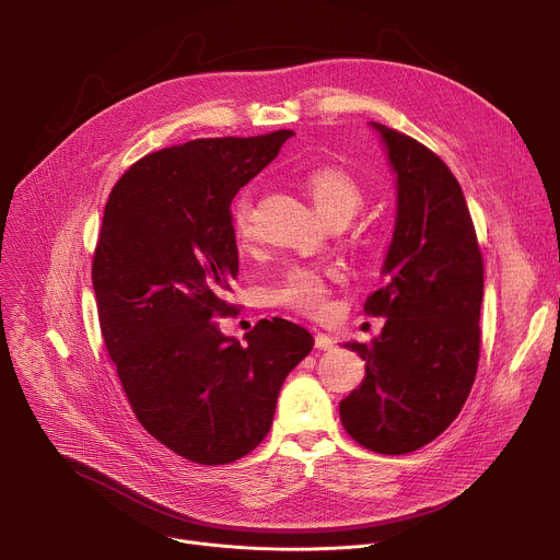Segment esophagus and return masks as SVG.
Wrapping results in <instances>:
<instances>
[{
	"label": "esophagus",
	"instance_id": "obj_1",
	"mask_svg": "<svg viewBox=\"0 0 560 560\" xmlns=\"http://www.w3.org/2000/svg\"><path fill=\"white\" fill-rule=\"evenodd\" d=\"M314 346H316L318 350H332V348L337 346V341H335L330 335H326V332H316V335H314Z\"/></svg>",
	"mask_w": 560,
	"mask_h": 560
}]
</instances>
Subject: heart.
Listing matches in <instances>:
<instances>
[{
    "label": "heart",
    "mask_w": 560,
    "mask_h": 560,
    "mask_svg": "<svg viewBox=\"0 0 560 560\" xmlns=\"http://www.w3.org/2000/svg\"><path fill=\"white\" fill-rule=\"evenodd\" d=\"M305 192L310 195L316 212L326 221L332 217H354L363 206V192L357 182L337 168H316L303 179ZM232 228L238 238H250L253 234V203L248 195L236 199L232 208ZM337 277L335 270L318 268H292L279 285L272 288L270 299L279 305L322 314L330 303V281Z\"/></svg>",
    "instance_id": "obj_1"
}]
</instances>
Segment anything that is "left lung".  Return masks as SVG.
Listing matches in <instances>:
<instances>
[{
    "instance_id": "obj_1",
    "label": "left lung",
    "mask_w": 560,
    "mask_h": 560,
    "mask_svg": "<svg viewBox=\"0 0 560 560\" xmlns=\"http://www.w3.org/2000/svg\"><path fill=\"white\" fill-rule=\"evenodd\" d=\"M396 177V214L365 312L387 322L370 343L348 341L365 376L339 404L363 447L408 454L434 441L460 412L481 346L483 259L463 190L417 139L370 121Z\"/></svg>"
}]
</instances>
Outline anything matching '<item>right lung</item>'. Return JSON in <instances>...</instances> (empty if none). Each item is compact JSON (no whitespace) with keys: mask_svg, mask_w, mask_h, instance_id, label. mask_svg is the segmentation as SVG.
I'll list each match as a JSON object with an SVG mask.
<instances>
[{"mask_svg":"<svg viewBox=\"0 0 560 560\" xmlns=\"http://www.w3.org/2000/svg\"><path fill=\"white\" fill-rule=\"evenodd\" d=\"M292 130L195 139L152 152L115 184L93 261L106 350L139 423L175 454L223 465L270 432L279 389L312 335L275 316L225 337L238 275L230 203Z\"/></svg>","mask_w":560,"mask_h":560,"instance_id":"add662e5","label":"right lung"}]
</instances>
